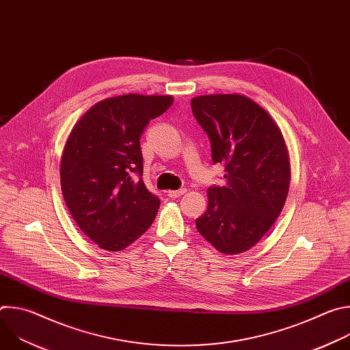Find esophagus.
I'll return each instance as SVG.
<instances>
[{
  "label": "esophagus",
  "instance_id": "34e87169",
  "mask_svg": "<svg viewBox=\"0 0 350 350\" xmlns=\"http://www.w3.org/2000/svg\"><path fill=\"white\" fill-rule=\"evenodd\" d=\"M185 192H187V189H185V188H181V189H177V191H167V195H169L170 198H178V196L184 195Z\"/></svg>",
  "mask_w": 350,
  "mask_h": 350
}]
</instances>
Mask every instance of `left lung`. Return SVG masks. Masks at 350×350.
Returning a JSON list of instances; mask_svg holds the SVG:
<instances>
[{
    "label": "left lung",
    "instance_id": "8db88e82",
    "mask_svg": "<svg viewBox=\"0 0 350 350\" xmlns=\"http://www.w3.org/2000/svg\"><path fill=\"white\" fill-rule=\"evenodd\" d=\"M191 108L209 137L213 163L226 172V184L208 189V209L195 220L196 230L219 252L242 254L284 208L291 180L284 137L271 116L241 94L195 96Z\"/></svg>",
    "mask_w": 350,
    "mask_h": 350
}]
</instances>
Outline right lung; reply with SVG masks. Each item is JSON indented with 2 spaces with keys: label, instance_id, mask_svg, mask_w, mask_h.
Wrapping results in <instances>:
<instances>
[{
  "label": "right lung",
  "instance_id": "obj_1",
  "mask_svg": "<svg viewBox=\"0 0 350 350\" xmlns=\"http://www.w3.org/2000/svg\"><path fill=\"white\" fill-rule=\"evenodd\" d=\"M172 104V95L112 96L91 107L70 131L62 193L80 230L105 251H122L155 220L161 201L142 181L139 137Z\"/></svg>",
  "mask_w": 350,
  "mask_h": 350
}]
</instances>
